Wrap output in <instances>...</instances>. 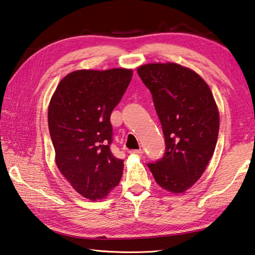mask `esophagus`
I'll use <instances>...</instances> for the list:
<instances>
[{"label": "esophagus", "instance_id": "1", "mask_svg": "<svg viewBox=\"0 0 255 255\" xmlns=\"http://www.w3.org/2000/svg\"><path fill=\"white\" fill-rule=\"evenodd\" d=\"M129 154H132V155H142V154H143V149H133V150H129Z\"/></svg>", "mask_w": 255, "mask_h": 255}]
</instances>
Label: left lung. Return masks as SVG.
<instances>
[{
  "instance_id": "1",
  "label": "left lung",
  "mask_w": 255,
  "mask_h": 255,
  "mask_svg": "<svg viewBox=\"0 0 255 255\" xmlns=\"http://www.w3.org/2000/svg\"><path fill=\"white\" fill-rule=\"evenodd\" d=\"M137 73L150 90L165 136L162 158L147 163L162 189L182 193L205 171L214 154L219 113L203 78L177 63H151Z\"/></svg>"
}]
</instances>
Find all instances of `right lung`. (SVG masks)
<instances>
[{"label":"right lung","instance_id":"1","mask_svg":"<svg viewBox=\"0 0 255 255\" xmlns=\"http://www.w3.org/2000/svg\"><path fill=\"white\" fill-rule=\"evenodd\" d=\"M132 70H81L56 87L48 110L55 163L88 200L104 199L119 184L123 160L113 156L110 116L132 80Z\"/></svg>","mask_w":255,"mask_h":255}]
</instances>
